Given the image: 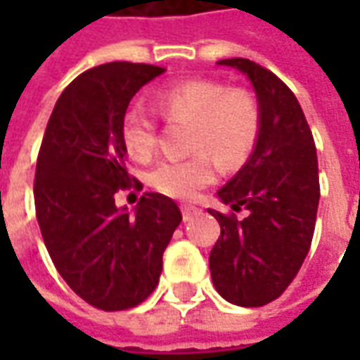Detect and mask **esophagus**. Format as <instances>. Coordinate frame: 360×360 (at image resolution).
<instances>
[{
  "mask_svg": "<svg viewBox=\"0 0 360 360\" xmlns=\"http://www.w3.org/2000/svg\"><path fill=\"white\" fill-rule=\"evenodd\" d=\"M181 212H183V219L188 221V219H193V216L198 214V208H196V206H191V204H185V206H181Z\"/></svg>",
  "mask_w": 360,
  "mask_h": 360,
  "instance_id": "1",
  "label": "esophagus"
}]
</instances>
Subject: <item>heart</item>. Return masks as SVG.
<instances>
[{
  "mask_svg": "<svg viewBox=\"0 0 360 360\" xmlns=\"http://www.w3.org/2000/svg\"><path fill=\"white\" fill-rule=\"evenodd\" d=\"M156 108L172 123H188L187 150L195 156L181 162H162L148 175L158 193L172 198H193L214 181V167L243 165L260 136V108L249 90L212 79H191L156 96ZM121 141L136 162H148L158 141L156 121L146 111L129 110L121 121Z\"/></svg>",
  "mask_w": 360,
  "mask_h": 360,
  "instance_id": "b5f03b06",
  "label": "heart"
}]
</instances>
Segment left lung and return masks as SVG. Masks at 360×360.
Returning <instances> with one entry per match:
<instances>
[{
    "label": "left lung",
    "instance_id": "obj_1",
    "mask_svg": "<svg viewBox=\"0 0 360 360\" xmlns=\"http://www.w3.org/2000/svg\"><path fill=\"white\" fill-rule=\"evenodd\" d=\"M218 65L249 77L260 108V136L235 177L218 191L245 218L208 210L221 233L210 252L214 287L239 307H264L285 291L309 255L320 183L314 139L285 82L250 59Z\"/></svg>",
    "mask_w": 360,
    "mask_h": 360
}]
</instances>
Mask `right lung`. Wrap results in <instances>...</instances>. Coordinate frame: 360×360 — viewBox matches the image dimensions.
<instances>
[{
  "label": "right lung",
  "instance_id": "obj_1",
  "mask_svg": "<svg viewBox=\"0 0 360 360\" xmlns=\"http://www.w3.org/2000/svg\"><path fill=\"white\" fill-rule=\"evenodd\" d=\"M164 71L113 61L79 75L59 96L38 152L36 218L51 262L81 299L108 312L133 309L156 289L183 219L160 193H144L134 212L115 206L117 191L142 188L125 167L121 121Z\"/></svg>",
  "mask_w": 360,
  "mask_h": 360
}]
</instances>
